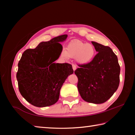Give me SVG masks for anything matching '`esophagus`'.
Here are the masks:
<instances>
[{
    "instance_id": "1",
    "label": "esophagus",
    "mask_w": 135,
    "mask_h": 135,
    "mask_svg": "<svg viewBox=\"0 0 135 135\" xmlns=\"http://www.w3.org/2000/svg\"><path fill=\"white\" fill-rule=\"evenodd\" d=\"M72 67H73V70H74V71H75L76 70V66L75 65H74V64H73L72 65Z\"/></svg>"
}]
</instances>
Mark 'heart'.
Listing matches in <instances>:
<instances>
[{"instance_id": "1", "label": "heart", "mask_w": 135, "mask_h": 135, "mask_svg": "<svg viewBox=\"0 0 135 135\" xmlns=\"http://www.w3.org/2000/svg\"><path fill=\"white\" fill-rule=\"evenodd\" d=\"M61 57L64 59L74 58L79 64L87 65L94 59L96 49L91 43H86L79 40H74L67 45V48H62Z\"/></svg>"}]
</instances>
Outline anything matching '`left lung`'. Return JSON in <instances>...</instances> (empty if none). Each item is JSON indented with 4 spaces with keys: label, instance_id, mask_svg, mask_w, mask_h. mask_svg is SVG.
<instances>
[{
    "label": "left lung",
    "instance_id": "8db88e82",
    "mask_svg": "<svg viewBox=\"0 0 135 135\" xmlns=\"http://www.w3.org/2000/svg\"><path fill=\"white\" fill-rule=\"evenodd\" d=\"M98 53L90 64L79 65L74 73L78 77L77 88L81 97L90 103L102 104L117 90L120 67L118 58L108 46L92 42Z\"/></svg>",
    "mask_w": 135,
    "mask_h": 135
}]
</instances>
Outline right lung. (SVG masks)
I'll use <instances>...</instances> for the list:
<instances>
[{
  "label": "right lung",
  "mask_w": 135,
  "mask_h": 135,
  "mask_svg": "<svg viewBox=\"0 0 135 135\" xmlns=\"http://www.w3.org/2000/svg\"><path fill=\"white\" fill-rule=\"evenodd\" d=\"M67 36L61 35L41 42L35 49H27L22 55L17 73L18 88L22 97L34 106L55 104L63 83L74 73L70 64L55 62L62 49L60 43Z\"/></svg>",
  "instance_id": "obj_1"
}]
</instances>
